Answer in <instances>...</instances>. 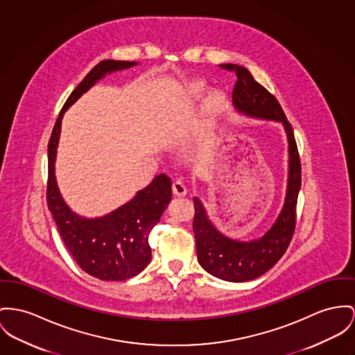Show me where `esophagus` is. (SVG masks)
<instances>
[{"instance_id": "34e87169", "label": "esophagus", "mask_w": 355, "mask_h": 355, "mask_svg": "<svg viewBox=\"0 0 355 355\" xmlns=\"http://www.w3.org/2000/svg\"><path fill=\"white\" fill-rule=\"evenodd\" d=\"M172 191L176 196H184L187 193V189L182 180H175L172 184Z\"/></svg>"}]
</instances>
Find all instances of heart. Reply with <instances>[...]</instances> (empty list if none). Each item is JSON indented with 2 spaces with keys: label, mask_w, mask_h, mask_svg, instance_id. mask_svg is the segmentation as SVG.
Instances as JSON below:
<instances>
[{
  "label": "heart",
  "mask_w": 355,
  "mask_h": 355,
  "mask_svg": "<svg viewBox=\"0 0 355 355\" xmlns=\"http://www.w3.org/2000/svg\"><path fill=\"white\" fill-rule=\"evenodd\" d=\"M205 92H206V86H205L203 82L195 80V82H191L189 85V95L193 99L200 98L202 95L205 94ZM223 105H225V95H223V93H220L218 90H214V92H210V93L205 95V98L202 101V107H200V113H202L203 121L207 125L214 122V119H216L219 116V113L222 112Z\"/></svg>",
  "instance_id": "heart-1"
}]
</instances>
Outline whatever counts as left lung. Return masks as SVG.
Returning a JSON list of instances; mask_svg holds the SVG:
<instances>
[{
    "instance_id": "8db88e82",
    "label": "left lung",
    "mask_w": 355,
    "mask_h": 355,
    "mask_svg": "<svg viewBox=\"0 0 355 355\" xmlns=\"http://www.w3.org/2000/svg\"><path fill=\"white\" fill-rule=\"evenodd\" d=\"M220 66L226 70H236L238 79L233 92V105L236 113L249 119L282 123L288 142V178L283 207L272 226L259 238L241 241L223 234L214 225L202 200L198 196L193 198L192 226L200 266L216 279L243 283L260 277L283 257L295 232L302 168L292 126L279 101L256 82L245 67L230 63Z\"/></svg>"
}]
</instances>
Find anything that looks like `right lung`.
<instances>
[{
	"mask_svg": "<svg viewBox=\"0 0 355 355\" xmlns=\"http://www.w3.org/2000/svg\"><path fill=\"white\" fill-rule=\"evenodd\" d=\"M135 66L139 63L99 62L66 101L48 144V209L73 260L86 273L105 282L130 279L149 265L152 250L148 236L171 202L172 182L166 173H160L114 211L87 218L72 211L63 199L56 182L55 163L62 119L69 107L106 75Z\"/></svg>",
	"mask_w": 355,
	"mask_h": 355,
	"instance_id": "right-lung-1",
	"label": "right lung"
}]
</instances>
